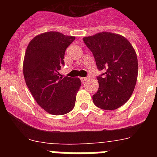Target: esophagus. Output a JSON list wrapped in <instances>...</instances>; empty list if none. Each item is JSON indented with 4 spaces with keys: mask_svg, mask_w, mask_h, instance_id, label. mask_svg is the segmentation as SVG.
<instances>
[{
    "mask_svg": "<svg viewBox=\"0 0 157 157\" xmlns=\"http://www.w3.org/2000/svg\"><path fill=\"white\" fill-rule=\"evenodd\" d=\"M80 79H81L82 82H85L86 80L88 79V78H86V77H82V78H80Z\"/></svg>",
    "mask_w": 157,
    "mask_h": 157,
    "instance_id": "1",
    "label": "esophagus"
}]
</instances>
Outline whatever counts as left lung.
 I'll return each mask as SVG.
<instances>
[{
    "label": "left lung",
    "instance_id": "obj_1",
    "mask_svg": "<svg viewBox=\"0 0 157 157\" xmlns=\"http://www.w3.org/2000/svg\"><path fill=\"white\" fill-rule=\"evenodd\" d=\"M93 52L96 64L103 76H98V92L93 96L94 105L101 109L114 110L130 99L134 92L138 72L134 48L125 37L101 32L83 37Z\"/></svg>",
    "mask_w": 157,
    "mask_h": 157
}]
</instances>
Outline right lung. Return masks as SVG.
<instances>
[{"mask_svg": "<svg viewBox=\"0 0 157 157\" xmlns=\"http://www.w3.org/2000/svg\"><path fill=\"white\" fill-rule=\"evenodd\" d=\"M75 37L56 31L42 33L30 41L23 60V76L38 105L48 113L60 116L74 109L81 86L78 78L60 77L66 48Z\"/></svg>", "mask_w": 157, "mask_h": 157, "instance_id": "obj_1", "label": "right lung"}]
</instances>
